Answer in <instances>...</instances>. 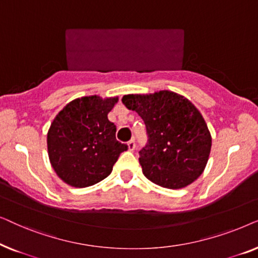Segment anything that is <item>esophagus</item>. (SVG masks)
I'll return each mask as SVG.
<instances>
[{"label":"esophagus","instance_id":"esophagus-1","mask_svg":"<svg viewBox=\"0 0 258 258\" xmlns=\"http://www.w3.org/2000/svg\"><path fill=\"white\" fill-rule=\"evenodd\" d=\"M128 148H129V150L130 151H134L135 150V148H136V144H135V140L134 139H132L128 142Z\"/></svg>","mask_w":258,"mask_h":258}]
</instances>
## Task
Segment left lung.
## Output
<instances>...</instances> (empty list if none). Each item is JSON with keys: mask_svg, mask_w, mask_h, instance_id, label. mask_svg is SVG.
Returning <instances> with one entry per match:
<instances>
[{"mask_svg": "<svg viewBox=\"0 0 258 258\" xmlns=\"http://www.w3.org/2000/svg\"><path fill=\"white\" fill-rule=\"evenodd\" d=\"M122 102L146 124L148 143L139 158L144 176L168 189L184 188L199 178L209 158L211 136L195 105L168 90L124 95Z\"/></svg>", "mask_w": 258, "mask_h": 258, "instance_id": "1", "label": "left lung"}]
</instances>
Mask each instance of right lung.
<instances>
[{
  "label": "right lung",
  "instance_id": "obj_1",
  "mask_svg": "<svg viewBox=\"0 0 258 258\" xmlns=\"http://www.w3.org/2000/svg\"><path fill=\"white\" fill-rule=\"evenodd\" d=\"M117 97L76 98L56 115L47 136L51 167L67 184L86 188L108 177L128 146L108 119Z\"/></svg>",
  "mask_w": 258,
  "mask_h": 258
}]
</instances>
